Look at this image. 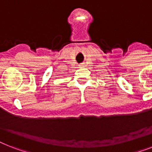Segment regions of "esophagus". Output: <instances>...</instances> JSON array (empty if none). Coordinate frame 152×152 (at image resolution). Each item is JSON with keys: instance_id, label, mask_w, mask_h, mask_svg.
Segmentation results:
<instances>
[{"instance_id": "1", "label": "esophagus", "mask_w": 152, "mask_h": 152, "mask_svg": "<svg viewBox=\"0 0 152 152\" xmlns=\"http://www.w3.org/2000/svg\"><path fill=\"white\" fill-rule=\"evenodd\" d=\"M80 67L81 66H83V64H81V65H80Z\"/></svg>"}]
</instances>
